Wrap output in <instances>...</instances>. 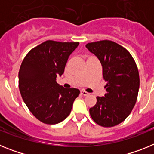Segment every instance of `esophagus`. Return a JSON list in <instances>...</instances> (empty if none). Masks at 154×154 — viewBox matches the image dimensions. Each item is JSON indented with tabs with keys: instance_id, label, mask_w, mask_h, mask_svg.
Wrapping results in <instances>:
<instances>
[{
	"instance_id": "1",
	"label": "esophagus",
	"mask_w": 154,
	"mask_h": 154,
	"mask_svg": "<svg viewBox=\"0 0 154 154\" xmlns=\"http://www.w3.org/2000/svg\"><path fill=\"white\" fill-rule=\"evenodd\" d=\"M81 94L82 95V96H89V92H87L86 91H85V90H83V89H82V90H81Z\"/></svg>"
}]
</instances>
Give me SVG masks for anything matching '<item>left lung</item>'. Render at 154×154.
Returning a JSON list of instances; mask_svg holds the SVG:
<instances>
[{
  "mask_svg": "<svg viewBox=\"0 0 154 154\" xmlns=\"http://www.w3.org/2000/svg\"><path fill=\"white\" fill-rule=\"evenodd\" d=\"M85 47L99 58L107 82L106 94L96 97L89 113L99 126L112 127L128 117L137 103L140 87L137 64L125 48L112 41L91 42Z\"/></svg>",
  "mask_w": 154,
  "mask_h": 154,
  "instance_id": "1",
  "label": "left lung"
}]
</instances>
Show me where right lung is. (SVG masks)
I'll return each mask as SVG.
<instances>
[{"instance_id":"right-lung-1","label":"right lung","mask_w":154,"mask_h":154,"mask_svg":"<svg viewBox=\"0 0 154 154\" xmlns=\"http://www.w3.org/2000/svg\"><path fill=\"white\" fill-rule=\"evenodd\" d=\"M79 42L46 41L24 57L18 73L21 97L30 112L45 124H57L70 114L78 89H65L56 82Z\"/></svg>"}]
</instances>
